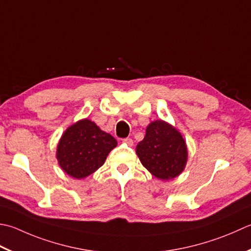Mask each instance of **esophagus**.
Listing matches in <instances>:
<instances>
[{
    "label": "esophagus",
    "mask_w": 251,
    "mask_h": 251,
    "mask_svg": "<svg viewBox=\"0 0 251 251\" xmlns=\"http://www.w3.org/2000/svg\"><path fill=\"white\" fill-rule=\"evenodd\" d=\"M123 142H124V144H126V145H128V146L134 145V141H132V139L129 138V137H127V138L123 139Z\"/></svg>",
    "instance_id": "obj_1"
}]
</instances>
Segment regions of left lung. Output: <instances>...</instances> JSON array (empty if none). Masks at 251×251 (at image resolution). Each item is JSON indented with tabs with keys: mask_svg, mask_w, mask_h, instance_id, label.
Returning <instances> with one entry per match:
<instances>
[{
	"mask_svg": "<svg viewBox=\"0 0 251 251\" xmlns=\"http://www.w3.org/2000/svg\"><path fill=\"white\" fill-rule=\"evenodd\" d=\"M136 153L142 165L162 180L176 177L187 162V147L179 132L163 121H154L137 145Z\"/></svg>",
	"mask_w": 251,
	"mask_h": 251,
	"instance_id": "left-lung-1",
	"label": "left lung"
}]
</instances>
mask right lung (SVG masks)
<instances>
[{
	"label": "right lung",
	"instance_id": "obj_1",
	"mask_svg": "<svg viewBox=\"0 0 251 251\" xmlns=\"http://www.w3.org/2000/svg\"><path fill=\"white\" fill-rule=\"evenodd\" d=\"M117 141L95 123L81 120L68 127L57 145L56 158L66 174L83 178L101 168Z\"/></svg>",
	"mask_w": 251,
	"mask_h": 251
}]
</instances>
